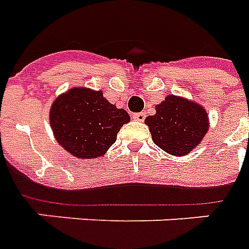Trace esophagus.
<instances>
[{"label": "esophagus", "instance_id": "34e87169", "mask_svg": "<svg viewBox=\"0 0 249 249\" xmlns=\"http://www.w3.org/2000/svg\"><path fill=\"white\" fill-rule=\"evenodd\" d=\"M144 118H146V114L144 112H138V114H133V119L137 122H143Z\"/></svg>", "mask_w": 249, "mask_h": 249}]
</instances>
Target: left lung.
Returning <instances> with one entry per match:
<instances>
[{
  "instance_id": "obj_1",
  "label": "left lung",
  "mask_w": 249,
  "mask_h": 249,
  "mask_svg": "<svg viewBox=\"0 0 249 249\" xmlns=\"http://www.w3.org/2000/svg\"><path fill=\"white\" fill-rule=\"evenodd\" d=\"M154 143L172 156L182 157L201 143L209 130L208 112L200 105L184 96L167 95L156 106V114L147 116Z\"/></svg>"
}]
</instances>
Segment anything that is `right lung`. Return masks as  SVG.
<instances>
[{
    "instance_id": "1",
    "label": "right lung",
    "mask_w": 249,
    "mask_h": 249,
    "mask_svg": "<svg viewBox=\"0 0 249 249\" xmlns=\"http://www.w3.org/2000/svg\"><path fill=\"white\" fill-rule=\"evenodd\" d=\"M127 111L111 105L103 91L72 87L59 95L49 110V124L56 141L79 160L100 158L115 143Z\"/></svg>"
}]
</instances>
